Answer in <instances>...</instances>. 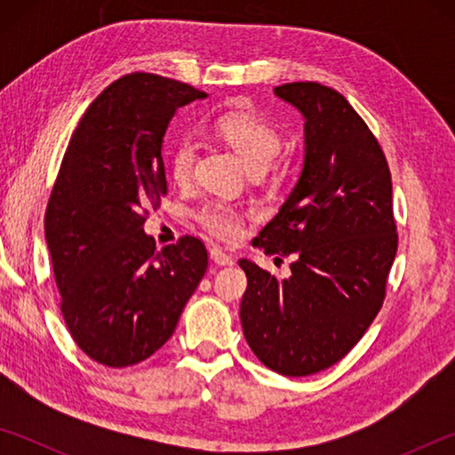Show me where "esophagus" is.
<instances>
[{"label":"esophagus","instance_id":"esophagus-1","mask_svg":"<svg viewBox=\"0 0 455 455\" xmlns=\"http://www.w3.org/2000/svg\"><path fill=\"white\" fill-rule=\"evenodd\" d=\"M211 260H212L214 265H219V267H230V265H235V259L230 257L228 252L219 249V246H214V249H211Z\"/></svg>","mask_w":455,"mask_h":455}]
</instances>
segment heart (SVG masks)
Listing matches in <instances>:
<instances>
[{
	"label": "heart",
	"mask_w": 455,
	"mask_h": 455,
	"mask_svg": "<svg viewBox=\"0 0 455 455\" xmlns=\"http://www.w3.org/2000/svg\"><path fill=\"white\" fill-rule=\"evenodd\" d=\"M214 132L222 138L230 148H235L252 172H263L268 164L279 156L283 138L271 122L259 114L244 110H228L214 120ZM196 163V142L184 136L172 144L168 152V172L172 180L187 184L192 179ZM196 219L211 235L230 241L243 230L244 214L228 203H211L198 211Z\"/></svg>",
	"instance_id": "b5f03b06"
}]
</instances>
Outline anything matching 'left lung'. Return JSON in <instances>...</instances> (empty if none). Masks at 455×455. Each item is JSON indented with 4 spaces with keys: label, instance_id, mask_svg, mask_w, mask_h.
I'll return each instance as SVG.
<instances>
[{
    "label": "left lung",
    "instance_id": "obj_1",
    "mask_svg": "<svg viewBox=\"0 0 455 455\" xmlns=\"http://www.w3.org/2000/svg\"><path fill=\"white\" fill-rule=\"evenodd\" d=\"M305 118V163L281 211L252 241L289 257V279L241 259L243 333L289 377L319 373L355 347L379 313L397 252L391 172L379 142L337 90L275 88Z\"/></svg>",
    "mask_w": 455,
    "mask_h": 455
}]
</instances>
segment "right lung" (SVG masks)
I'll return each mask as SVG.
<instances>
[{"label":"right lung","mask_w":455,"mask_h":455,"mask_svg":"<svg viewBox=\"0 0 455 455\" xmlns=\"http://www.w3.org/2000/svg\"><path fill=\"white\" fill-rule=\"evenodd\" d=\"M204 96L156 74L122 76L90 104L61 160L45 241L68 331L102 365H136L163 347L209 267L200 238L156 251L144 233L168 190L166 128Z\"/></svg>","instance_id":"add662e5"}]
</instances>
